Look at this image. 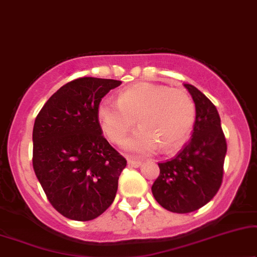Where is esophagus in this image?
Masks as SVG:
<instances>
[{"label":"esophagus","instance_id":"34e87169","mask_svg":"<svg viewBox=\"0 0 257 257\" xmlns=\"http://www.w3.org/2000/svg\"><path fill=\"white\" fill-rule=\"evenodd\" d=\"M142 162L139 160H134V159H128V166L133 167V168H139L141 166Z\"/></svg>","mask_w":257,"mask_h":257}]
</instances>
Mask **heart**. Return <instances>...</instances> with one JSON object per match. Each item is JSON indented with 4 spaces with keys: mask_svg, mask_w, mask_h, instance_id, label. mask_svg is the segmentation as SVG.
<instances>
[{
    "mask_svg": "<svg viewBox=\"0 0 257 257\" xmlns=\"http://www.w3.org/2000/svg\"><path fill=\"white\" fill-rule=\"evenodd\" d=\"M102 131L114 143L123 141L134 128L141 126L124 147L134 153L163 152L182 145L193 128L196 109L184 89L140 82L119 93L117 101L104 98L97 108Z\"/></svg>",
    "mask_w": 257,
    "mask_h": 257,
    "instance_id": "heart-1",
    "label": "heart"
}]
</instances>
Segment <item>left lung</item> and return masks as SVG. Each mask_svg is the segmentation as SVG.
I'll return each instance as SVG.
<instances>
[{"mask_svg":"<svg viewBox=\"0 0 257 257\" xmlns=\"http://www.w3.org/2000/svg\"><path fill=\"white\" fill-rule=\"evenodd\" d=\"M195 102L191 140L177 155L159 163L152 191L164 209L187 214L207 204L220 189L227 142L217 109L196 87L184 84Z\"/></svg>","mask_w":257,"mask_h":257,"instance_id":"left-lung-1","label":"left lung"}]
</instances>
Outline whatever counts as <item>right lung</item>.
I'll return each mask as SVG.
<instances>
[{"label":"right lung","mask_w":257,"mask_h":257,"mask_svg":"<svg viewBox=\"0 0 257 257\" xmlns=\"http://www.w3.org/2000/svg\"><path fill=\"white\" fill-rule=\"evenodd\" d=\"M121 81L80 77L61 87L35 118L33 167L64 217L90 221L110 207L126 160L102 135L97 108Z\"/></svg>","instance_id":"add662e5"}]
</instances>
